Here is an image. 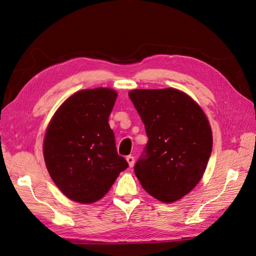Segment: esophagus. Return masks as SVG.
I'll list each match as a JSON object with an SVG mask.
<instances>
[{"mask_svg":"<svg viewBox=\"0 0 256 256\" xmlns=\"http://www.w3.org/2000/svg\"><path fill=\"white\" fill-rule=\"evenodd\" d=\"M126 160H127V162H128L129 166L132 168L134 164V156H128V157L126 158Z\"/></svg>","mask_w":256,"mask_h":256,"instance_id":"esophagus-1","label":"esophagus"}]
</instances>
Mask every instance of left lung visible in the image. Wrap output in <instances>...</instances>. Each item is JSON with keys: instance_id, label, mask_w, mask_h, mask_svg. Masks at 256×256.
I'll return each mask as SVG.
<instances>
[{"instance_id": "obj_1", "label": "left lung", "mask_w": 256, "mask_h": 256, "mask_svg": "<svg viewBox=\"0 0 256 256\" xmlns=\"http://www.w3.org/2000/svg\"><path fill=\"white\" fill-rule=\"evenodd\" d=\"M129 98L148 138L134 173L142 187L172 203L196 187L212 150V132L200 106L175 88L134 90Z\"/></svg>"}]
</instances>
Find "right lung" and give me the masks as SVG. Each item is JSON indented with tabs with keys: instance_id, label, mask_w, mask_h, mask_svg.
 I'll return each instance as SVG.
<instances>
[{
	"instance_id": "1",
	"label": "right lung",
	"mask_w": 256,
	"mask_h": 256,
	"mask_svg": "<svg viewBox=\"0 0 256 256\" xmlns=\"http://www.w3.org/2000/svg\"><path fill=\"white\" fill-rule=\"evenodd\" d=\"M116 97L118 92L106 88L76 92L58 108L47 128L46 166L58 188L74 202H97L128 168L108 122Z\"/></svg>"
}]
</instances>
